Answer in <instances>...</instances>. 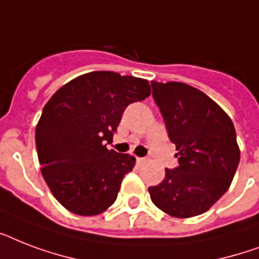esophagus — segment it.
I'll return each instance as SVG.
<instances>
[{
	"label": "esophagus",
	"instance_id": "34e87169",
	"mask_svg": "<svg viewBox=\"0 0 259 259\" xmlns=\"http://www.w3.org/2000/svg\"><path fill=\"white\" fill-rule=\"evenodd\" d=\"M136 160H137L138 164H141V162L145 161V158H144V157H136Z\"/></svg>",
	"mask_w": 259,
	"mask_h": 259
}]
</instances>
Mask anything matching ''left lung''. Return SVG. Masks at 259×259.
Wrapping results in <instances>:
<instances>
[{"label": "left lung", "mask_w": 259, "mask_h": 259, "mask_svg": "<svg viewBox=\"0 0 259 259\" xmlns=\"http://www.w3.org/2000/svg\"><path fill=\"white\" fill-rule=\"evenodd\" d=\"M154 102L176 145L179 166L149 187L156 207L173 218H192L221 199L237 172L241 152L233 121L217 102L180 82L152 80Z\"/></svg>", "instance_id": "left-lung-1"}]
</instances>
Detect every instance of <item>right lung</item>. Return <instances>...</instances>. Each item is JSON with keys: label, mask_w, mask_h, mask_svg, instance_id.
<instances>
[{"label": "right lung", "mask_w": 259, "mask_h": 259, "mask_svg": "<svg viewBox=\"0 0 259 259\" xmlns=\"http://www.w3.org/2000/svg\"><path fill=\"white\" fill-rule=\"evenodd\" d=\"M150 95L148 80L94 71L56 91L36 126L41 173L56 200L71 212L93 217L117 199L136 158L106 148L130 103Z\"/></svg>", "instance_id": "1"}]
</instances>
